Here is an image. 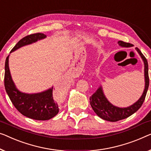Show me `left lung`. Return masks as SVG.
<instances>
[{"label":"left lung","mask_w":151,"mask_h":151,"mask_svg":"<svg viewBox=\"0 0 151 151\" xmlns=\"http://www.w3.org/2000/svg\"><path fill=\"white\" fill-rule=\"evenodd\" d=\"M119 46L122 47H133V45L128 42H125L121 40L118 41ZM136 50L138 51L139 55L143 60L144 65H145V89L141 97L138 99L131 106L125 108H120L112 104L108 100L103 91L102 87H100L96 90L95 93L89 98V102L91 106L96 114L102 119L106 121H111V122H116V121L122 120L126 119L136 112L142 105L147 95L148 85H149V77H148V65L146 58L140 51V49L136 47Z\"/></svg>","instance_id":"8db88e82"}]
</instances>
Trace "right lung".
<instances>
[{
    "instance_id": "right-lung-1",
    "label": "right lung",
    "mask_w": 151,
    "mask_h": 151,
    "mask_svg": "<svg viewBox=\"0 0 151 151\" xmlns=\"http://www.w3.org/2000/svg\"><path fill=\"white\" fill-rule=\"evenodd\" d=\"M46 37L47 36L42 33L26 36L15 45L10 53L22 47L32 44ZM9 55L6 58L4 66V87L14 106L23 115L35 120L46 121L55 116L59 112V108L57 103L53 100V87H51L45 91L35 93H26L20 91L15 86L11 77L9 67Z\"/></svg>"
}]
</instances>
